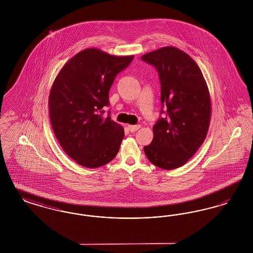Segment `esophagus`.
<instances>
[{
    "instance_id": "1",
    "label": "esophagus",
    "mask_w": 253,
    "mask_h": 253,
    "mask_svg": "<svg viewBox=\"0 0 253 253\" xmlns=\"http://www.w3.org/2000/svg\"><path fill=\"white\" fill-rule=\"evenodd\" d=\"M127 128H128V130L130 132H135V131H137L140 128V125H128Z\"/></svg>"
}]
</instances>
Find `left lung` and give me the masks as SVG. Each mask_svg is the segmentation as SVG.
Instances as JSON below:
<instances>
[{
	"label": "left lung",
	"mask_w": 253,
	"mask_h": 253,
	"mask_svg": "<svg viewBox=\"0 0 253 253\" xmlns=\"http://www.w3.org/2000/svg\"><path fill=\"white\" fill-rule=\"evenodd\" d=\"M141 59L157 68L160 100L167 109L166 117L153 127L154 138L145 146V155L158 168H179L203 144L209 131L211 101L208 85L197 63L180 49L165 46Z\"/></svg>",
	"instance_id": "obj_1"
}]
</instances>
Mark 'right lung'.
<instances>
[{
	"instance_id": "right-lung-1",
	"label": "right lung",
	"mask_w": 253,
	"mask_h": 253,
	"mask_svg": "<svg viewBox=\"0 0 253 253\" xmlns=\"http://www.w3.org/2000/svg\"><path fill=\"white\" fill-rule=\"evenodd\" d=\"M133 56H114L97 48L81 51L57 75L49 94V117L65 154L79 165L98 168L118 155L124 129L103 117L116 76Z\"/></svg>"
}]
</instances>
